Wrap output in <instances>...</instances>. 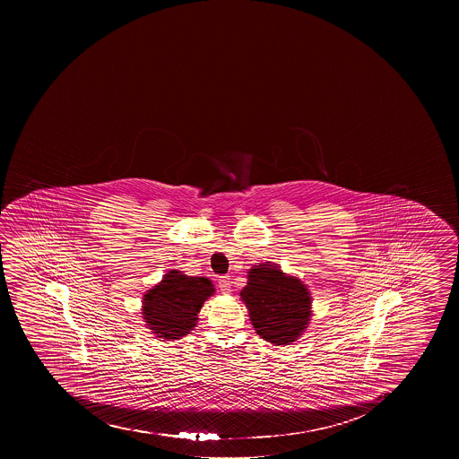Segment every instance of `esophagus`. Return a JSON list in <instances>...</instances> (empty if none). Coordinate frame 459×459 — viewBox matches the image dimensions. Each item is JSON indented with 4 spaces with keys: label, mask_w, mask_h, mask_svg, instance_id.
<instances>
[{
    "label": "esophagus",
    "mask_w": 459,
    "mask_h": 459,
    "mask_svg": "<svg viewBox=\"0 0 459 459\" xmlns=\"http://www.w3.org/2000/svg\"><path fill=\"white\" fill-rule=\"evenodd\" d=\"M218 285L219 288H221V291H222V293H230V286H232V281H230V277H229V275H222V277H219Z\"/></svg>",
    "instance_id": "obj_1"
}]
</instances>
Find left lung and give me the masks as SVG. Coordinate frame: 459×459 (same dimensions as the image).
Wrapping results in <instances>:
<instances>
[{
    "instance_id": "left-lung-1",
    "label": "left lung",
    "mask_w": 459,
    "mask_h": 459,
    "mask_svg": "<svg viewBox=\"0 0 459 459\" xmlns=\"http://www.w3.org/2000/svg\"><path fill=\"white\" fill-rule=\"evenodd\" d=\"M248 273L240 294L255 333L277 346L294 342L310 318L307 288L271 264L255 265Z\"/></svg>"
}]
</instances>
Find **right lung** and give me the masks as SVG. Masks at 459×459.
Masks as SVG:
<instances>
[{
    "label": "right lung",
    "mask_w": 459,
    "mask_h": 459,
    "mask_svg": "<svg viewBox=\"0 0 459 459\" xmlns=\"http://www.w3.org/2000/svg\"><path fill=\"white\" fill-rule=\"evenodd\" d=\"M212 293L214 288L208 278L188 277L182 272L169 271L161 283L143 296L145 324L157 338H182L195 326L196 314Z\"/></svg>",
    "instance_id": "1"
}]
</instances>
